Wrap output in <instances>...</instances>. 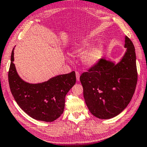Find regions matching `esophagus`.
<instances>
[{"label":"esophagus","instance_id":"obj_1","mask_svg":"<svg viewBox=\"0 0 147 147\" xmlns=\"http://www.w3.org/2000/svg\"><path fill=\"white\" fill-rule=\"evenodd\" d=\"M76 80H77V81H79L80 80V72L76 71Z\"/></svg>","mask_w":147,"mask_h":147}]
</instances>
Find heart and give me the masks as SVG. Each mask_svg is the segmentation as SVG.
Returning a JSON list of instances; mask_svg holds the SVG:
<instances>
[{
	"instance_id": "obj_1",
	"label": "heart",
	"mask_w": 147,
	"mask_h": 147,
	"mask_svg": "<svg viewBox=\"0 0 147 147\" xmlns=\"http://www.w3.org/2000/svg\"><path fill=\"white\" fill-rule=\"evenodd\" d=\"M88 49V45H84L79 46L74 49L73 53L75 55H80ZM103 52V48L101 45H98L86 51L82 57V61L86 66L91 67L97 63L101 57Z\"/></svg>"
}]
</instances>
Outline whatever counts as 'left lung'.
Instances as JSON below:
<instances>
[{
    "label": "left lung",
    "instance_id": "obj_1",
    "mask_svg": "<svg viewBox=\"0 0 147 147\" xmlns=\"http://www.w3.org/2000/svg\"><path fill=\"white\" fill-rule=\"evenodd\" d=\"M125 47L126 52L117 64L101 59L80 78L86 104L90 113L100 119L119 114L134 94L138 80L136 53L127 36Z\"/></svg>",
    "mask_w": 147,
    "mask_h": 147
}]
</instances>
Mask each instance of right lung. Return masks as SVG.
<instances>
[{
  "mask_svg": "<svg viewBox=\"0 0 147 147\" xmlns=\"http://www.w3.org/2000/svg\"><path fill=\"white\" fill-rule=\"evenodd\" d=\"M13 61V50L8 74L9 84L11 92L20 108L30 117L40 121L50 122L59 117L63 112L67 93L76 84L75 71L33 84L21 79Z\"/></svg>",
  "mask_w": 147,
  "mask_h": 147,
  "instance_id": "1",
  "label": "right lung"
}]
</instances>
